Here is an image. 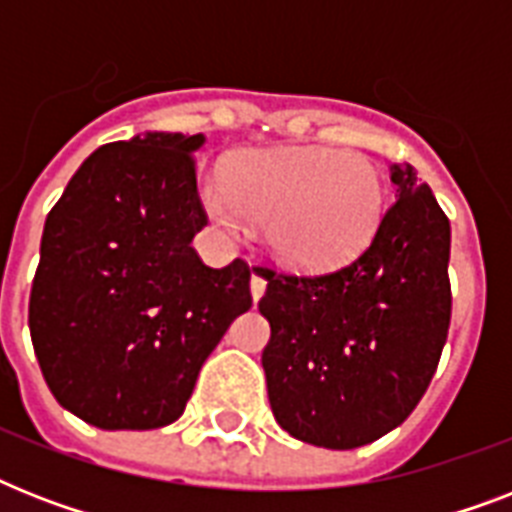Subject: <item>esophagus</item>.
<instances>
[{
  "label": "esophagus",
  "mask_w": 512,
  "mask_h": 512,
  "mask_svg": "<svg viewBox=\"0 0 512 512\" xmlns=\"http://www.w3.org/2000/svg\"><path fill=\"white\" fill-rule=\"evenodd\" d=\"M265 284H268V281L263 279V273H260V271L252 273V281H249V292H252V300H260V297L265 295Z\"/></svg>",
  "instance_id": "34e87169"
}]
</instances>
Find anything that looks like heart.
Listing matches in <instances>:
<instances>
[{"mask_svg": "<svg viewBox=\"0 0 512 512\" xmlns=\"http://www.w3.org/2000/svg\"><path fill=\"white\" fill-rule=\"evenodd\" d=\"M209 215L228 231L265 225L284 263L327 271L372 241L385 212L380 170L340 148H271L236 156L204 191Z\"/></svg>", "mask_w": 512, "mask_h": 512, "instance_id": "b5f03b06", "label": "heart"}]
</instances>
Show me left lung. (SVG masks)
Listing matches in <instances>:
<instances>
[{
	"mask_svg": "<svg viewBox=\"0 0 512 512\" xmlns=\"http://www.w3.org/2000/svg\"><path fill=\"white\" fill-rule=\"evenodd\" d=\"M396 201L369 247L337 271L268 281L260 313L268 401L289 436L356 449L398 428L425 396L452 319V228L412 164H390Z\"/></svg>",
	"mask_w": 512,
	"mask_h": 512,
	"instance_id": "1",
	"label": "left lung"
}]
</instances>
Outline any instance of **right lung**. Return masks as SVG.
I'll list each match as a JSON object with an SVG mask.
<instances>
[{"mask_svg":"<svg viewBox=\"0 0 512 512\" xmlns=\"http://www.w3.org/2000/svg\"><path fill=\"white\" fill-rule=\"evenodd\" d=\"M204 135L146 132L100 146L50 209L28 327L58 404L103 430L164 428L201 364L252 308L249 265L201 263Z\"/></svg>","mask_w":512,"mask_h":512,"instance_id":"obj_1","label":"right lung"}]
</instances>
